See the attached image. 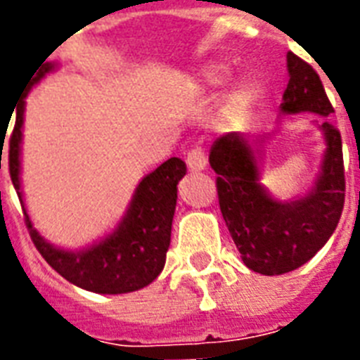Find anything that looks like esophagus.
Here are the masks:
<instances>
[{"mask_svg": "<svg viewBox=\"0 0 360 360\" xmlns=\"http://www.w3.org/2000/svg\"><path fill=\"white\" fill-rule=\"evenodd\" d=\"M187 167L191 169L193 173L196 172H202L204 167H206V154L202 148H191L187 153Z\"/></svg>", "mask_w": 360, "mask_h": 360, "instance_id": "obj_1", "label": "esophagus"}]
</instances>
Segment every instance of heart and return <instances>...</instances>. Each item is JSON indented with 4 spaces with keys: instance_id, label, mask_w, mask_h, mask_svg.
<instances>
[{
    "instance_id": "obj_1",
    "label": "heart",
    "mask_w": 360,
    "mask_h": 360,
    "mask_svg": "<svg viewBox=\"0 0 360 360\" xmlns=\"http://www.w3.org/2000/svg\"><path fill=\"white\" fill-rule=\"evenodd\" d=\"M210 82H212V84H219L221 78L219 76H212ZM252 97H254V87H252V85L244 84L242 87H238V89L234 91L233 98H231V112H240L242 108L252 101Z\"/></svg>"
}]
</instances>
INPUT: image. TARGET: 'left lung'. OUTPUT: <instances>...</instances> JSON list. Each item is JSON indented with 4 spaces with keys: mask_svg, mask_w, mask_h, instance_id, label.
<instances>
[{
    "mask_svg": "<svg viewBox=\"0 0 360 360\" xmlns=\"http://www.w3.org/2000/svg\"><path fill=\"white\" fill-rule=\"evenodd\" d=\"M290 82L282 95L286 114H334L321 78L303 58L288 53ZM326 154L315 188L295 202H276L259 185L257 153L252 141L229 133L215 141L210 164L223 219L246 263L255 273L273 276L302 267L336 231L345 202L342 135L330 118L321 122ZM262 141V139H259Z\"/></svg>",
    "mask_w": 360,
    "mask_h": 360,
    "instance_id": "left-lung-1",
    "label": "left lung"
}]
</instances>
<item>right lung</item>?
Segmentation results:
<instances>
[{
	"label": "right lung",
	"mask_w": 360,
	"mask_h": 360,
	"mask_svg": "<svg viewBox=\"0 0 360 360\" xmlns=\"http://www.w3.org/2000/svg\"><path fill=\"white\" fill-rule=\"evenodd\" d=\"M53 70L51 63L39 66V72L30 79V85L44 78ZM28 85V89H30ZM24 101L17 105V118L9 139V175L13 187L20 194V135H22ZM4 139V137H1ZM1 169V156H0ZM187 173V164L181 158L166 160L153 173L141 181L135 191L131 207L108 238L98 242L84 252H65L47 244L32 227L28 214H24V223L28 227L30 238L45 262L58 275L76 284L79 288L97 294H127L145 288L156 278L166 263V252L172 240V221L177 202V183Z\"/></svg>",
	"instance_id": "1"
}]
</instances>
